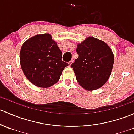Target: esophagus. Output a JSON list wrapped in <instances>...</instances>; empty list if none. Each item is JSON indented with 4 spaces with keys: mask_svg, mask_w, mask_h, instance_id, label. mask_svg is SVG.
Listing matches in <instances>:
<instances>
[{
    "mask_svg": "<svg viewBox=\"0 0 134 134\" xmlns=\"http://www.w3.org/2000/svg\"><path fill=\"white\" fill-rule=\"evenodd\" d=\"M73 62H74V60H71V61H70L69 62V65L71 66V65H72V63Z\"/></svg>",
    "mask_w": 134,
    "mask_h": 134,
    "instance_id": "obj_1",
    "label": "esophagus"
}]
</instances>
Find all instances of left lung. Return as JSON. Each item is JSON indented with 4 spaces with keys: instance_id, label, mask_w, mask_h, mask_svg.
Masks as SVG:
<instances>
[{
    "instance_id": "left-lung-1",
    "label": "left lung",
    "mask_w": 134,
    "mask_h": 134,
    "mask_svg": "<svg viewBox=\"0 0 134 134\" xmlns=\"http://www.w3.org/2000/svg\"><path fill=\"white\" fill-rule=\"evenodd\" d=\"M78 58L71 65L79 85L94 91L105 85L110 78L114 56L110 47L102 40L88 36L77 45Z\"/></svg>"
}]
</instances>
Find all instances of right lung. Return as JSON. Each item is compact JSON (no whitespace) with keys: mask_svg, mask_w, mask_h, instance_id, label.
Wrapping results in <instances>:
<instances>
[{"mask_svg":"<svg viewBox=\"0 0 134 134\" xmlns=\"http://www.w3.org/2000/svg\"><path fill=\"white\" fill-rule=\"evenodd\" d=\"M50 34L36 35L22 44L20 62L24 74L36 87L47 88L58 81L68 63Z\"/></svg>","mask_w":134,"mask_h":134,"instance_id":"obj_1","label":"right lung"}]
</instances>
